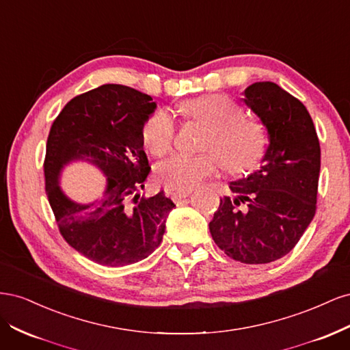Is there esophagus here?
Masks as SVG:
<instances>
[{
  "label": "esophagus",
  "mask_w": 350,
  "mask_h": 350,
  "mask_svg": "<svg viewBox=\"0 0 350 350\" xmlns=\"http://www.w3.org/2000/svg\"><path fill=\"white\" fill-rule=\"evenodd\" d=\"M189 194H191V191H183V193H174L172 194V200L175 201V203H178V201H181L184 198H187Z\"/></svg>",
  "instance_id": "obj_1"
}]
</instances>
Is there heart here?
Instances as JSON below:
<instances>
[{"mask_svg": "<svg viewBox=\"0 0 350 350\" xmlns=\"http://www.w3.org/2000/svg\"><path fill=\"white\" fill-rule=\"evenodd\" d=\"M179 111L189 121L207 125L201 143V154H175L156 167V181L171 193L189 191L221 163L226 171L241 174L257 166L266 150L262 126L242 116L239 105L226 94L208 93L179 103ZM176 124L166 111H156L146 121L142 139L146 150L161 157L172 150Z\"/></svg>", "mask_w": 350, "mask_h": 350, "instance_id": "1", "label": "heart"}]
</instances>
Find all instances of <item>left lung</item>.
Instances as JSON below:
<instances>
[{
	"mask_svg": "<svg viewBox=\"0 0 350 350\" xmlns=\"http://www.w3.org/2000/svg\"><path fill=\"white\" fill-rule=\"evenodd\" d=\"M242 100L269 133L260 169L229 184L208 224L216 245L245 264H266L291 252L315 215L321 163L310 112L276 83L248 86Z\"/></svg>",
	"mask_w": 350,
	"mask_h": 350,
	"instance_id": "left-lung-1",
	"label": "left lung"
}]
</instances>
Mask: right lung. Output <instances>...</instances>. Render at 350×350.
<instances>
[{
    "mask_svg": "<svg viewBox=\"0 0 350 350\" xmlns=\"http://www.w3.org/2000/svg\"><path fill=\"white\" fill-rule=\"evenodd\" d=\"M154 109L149 94L103 84L72 98L51 126L45 191L59 234L100 266L122 267L149 257L161 245L166 217L175 207L163 191L140 197L150 172L142 131ZM80 158L109 176L105 197L90 205L74 204L57 185L60 167Z\"/></svg>",
    "mask_w": 350,
    "mask_h": 350,
    "instance_id": "add662e5",
    "label": "right lung"
}]
</instances>
